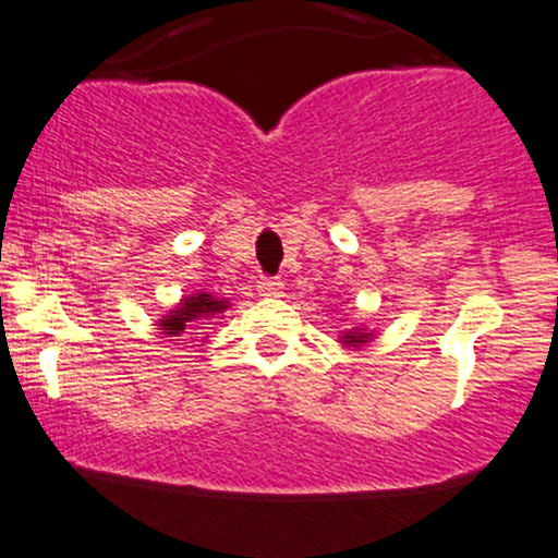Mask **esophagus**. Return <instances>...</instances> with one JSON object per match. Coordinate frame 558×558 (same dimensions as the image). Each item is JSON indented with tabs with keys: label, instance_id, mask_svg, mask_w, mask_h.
Listing matches in <instances>:
<instances>
[{
	"label": "esophagus",
	"instance_id": "obj_1",
	"mask_svg": "<svg viewBox=\"0 0 558 558\" xmlns=\"http://www.w3.org/2000/svg\"><path fill=\"white\" fill-rule=\"evenodd\" d=\"M286 293L283 289V280L278 278H262L259 280V296L265 299H280Z\"/></svg>",
	"mask_w": 558,
	"mask_h": 558
}]
</instances>
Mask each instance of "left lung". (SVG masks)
<instances>
[{"label": "left lung", "mask_w": 558, "mask_h": 558, "mask_svg": "<svg viewBox=\"0 0 558 558\" xmlns=\"http://www.w3.org/2000/svg\"><path fill=\"white\" fill-rule=\"evenodd\" d=\"M373 330L368 328H352V330H341L339 336V344L344 349H360L363 344H368V341H373Z\"/></svg>", "instance_id": "1"}]
</instances>
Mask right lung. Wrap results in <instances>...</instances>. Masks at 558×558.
<instances>
[{
    "instance_id": "add662e5",
    "label": "right lung",
    "mask_w": 558,
    "mask_h": 558,
    "mask_svg": "<svg viewBox=\"0 0 558 558\" xmlns=\"http://www.w3.org/2000/svg\"><path fill=\"white\" fill-rule=\"evenodd\" d=\"M225 310H230L228 299L214 296L209 291H195V293H187V296H182L180 302L167 312V315L158 317L156 326L167 336H182L185 330L206 326V320L222 315Z\"/></svg>"
}]
</instances>
